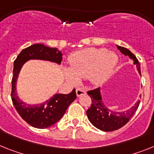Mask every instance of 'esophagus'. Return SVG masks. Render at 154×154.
Masks as SVG:
<instances>
[{
	"label": "esophagus",
	"mask_w": 154,
	"mask_h": 154,
	"mask_svg": "<svg viewBox=\"0 0 154 154\" xmlns=\"http://www.w3.org/2000/svg\"><path fill=\"white\" fill-rule=\"evenodd\" d=\"M87 91L82 88H77V90H76V94H77V97H81L82 95H85L86 94Z\"/></svg>",
	"instance_id": "34e87169"
}]
</instances>
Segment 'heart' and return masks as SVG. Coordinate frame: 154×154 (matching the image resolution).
<instances>
[{"label": "heart", "instance_id": "heart-1", "mask_svg": "<svg viewBox=\"0 0 154 154\" xmlns=\"http://www.w3.org/2000/svg\"><path fill=\"white\" fill-rule=\"evenodd\" d=\"M118 63L115 52L105 48H88L69 56V68L65 69V75L73 84L80 78L88 77L91 85L98 86L110 77Z\"/></svg>", "mask_w": 154, "mask_h": 154}]
</instances>
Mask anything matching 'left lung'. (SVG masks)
<instances>
[{"instance_id": "obj_1", "label": "left lung", "mask_w": 154, "mask_h": 154, "mask_svg": "<svg viewBox=\"0 0 154 154\" xmlns=\"http://www.w3.org/2000/svg\"><path fill=\"white\" fill-rule=\"evenodd\" d=\"M118 49L133 61L140 76H141L140 63L130 50L120 45H117ZM88 94L91 98L92 104L90 109L87 111V116L91 123L97 129L105 132L117 130L125 125L134 116L140 105V99L137 100L133 106L125 111L112 110L105 105L102 99L101 88L88 91Z\"/></svg>"}]
</instances>
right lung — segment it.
<instances>
[{"mask_svg": "<svg viewBox=\"0 0 154 154\" xmlns=\"http://www.w3.org/2000/svg\"><path fill=\"white\" fill-rule=\"evenodd\" d=\"M63 53L57 48L49 47L42 43L30 45L21 50L14 62L13 77L11 81V99L18 114L28 124L38 129L52 126L61 119L69 105L77 98L75 89L70 93H56L46 101L39 104L24 102L18 95L17 81L24 64L30 60L49 61L60 64Z\"/></svg>", "mask_w": 154, "mask_h": 154, "instance_id": "right-lung-1", "label": "right lung"}]
</instances>
